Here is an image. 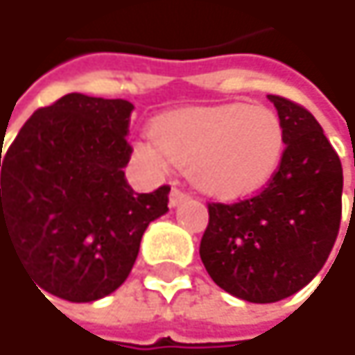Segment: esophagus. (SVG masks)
<instances>
[{
	"label": "esophagus",
	"mask_w": 355,
	"mask_h": 355,
	"mask_svg": "<svg viewBox=\"0 0 355 355\" xmlns=\"http://www.w3.org/2000/svg\"><path fill=\"white\" fill-rule=\"evenodd\" d=\"M188 198H190V196H188L186 191L180 190V188H173V190H171V193H169V204H171V206H178V204L186 202Z\"/></svg>",
	"instance_id": "obj_1"
}]
</instances>
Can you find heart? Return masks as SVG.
<instances>
[{"instance_id":"1","label":"heart","mask_w":355,"mask_h":355,"mask_svg":"<svg viewBox=\"0 0 355 355\" xmlns=\"http://www.w3.org/2000/svg\"><path fill=\"white\" fill-rule=\"evenodd\" d=\"M285 151L281 116L265 105L232 103L164 116L155 135L139 143L141 157L157 171L191 167L193 182L220 198L261 190Z\"/></svg>"}]
</instances>
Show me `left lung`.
I'll use <instances>...</instances> for the list:
<instances>
[{
	"label": "left lung",
	"instance_id": "8db88e82",
	"mask_svg": "<svg viewBox=\"0 0 355 355\" xmlns=\"http://www.w3.org/2000/svg\"><path fill=\"white\" fill-rule=\"evenodd\" d=\"M285 127V151L266 188L232 204L208 202L200 257L218 287L275 303L323 268L342 222L340 155L299 103L268 94Z\"/></svg>",
	"mask_w": 355,
	"mask_h": 355
}]
</instances>
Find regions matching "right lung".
<instances>
[{
    "label": "right lung",
    "mask_w": 355,
    "mask_h": 355,
    "mask_svg": "<svg viewBox=\"0 0 355 355\" xmlns=\"http://www.w3.org/2000/svg\"><path fill=\"white\" fill-rule=\"evenodd\" d=\"M133 109L123 98L70 92L0 149V244L12 242L50 295L87 303L119 289L145 228L167 212L169 186L137 193L125 180Z\"/></svg>",
    "instance_id": "add662e5"
}]
</instances>
